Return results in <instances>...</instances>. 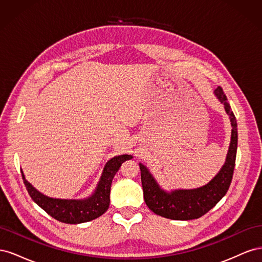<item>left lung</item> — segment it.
Listing matches in <instances>:
<instances>
[{"mask_svg":"<svg viewBox=\"0 0 262 262\" xmlns=\"http://www.w3.org/2000/svg\"><path fill=\"white\" fill-rule=\"evenodd\" d=\"M216 98L224 105L232 125L231 143L226 154L225 163L219 172L207 185L194 189H163L145 165L140 163L141 181L143 187L145 203L150 211L166 219L188 221L199 219L209 212L223 198L232 182L237 152V122L222 87L214 91Z\"/></svg>","mask_w":262,"mask_h":262,"instance_id":"left-lung-1","label":"left lung"}]
</instances>
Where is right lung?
Returning a JSON list of instances; mask_svg holds the SVG:
<instances>
[{"label":"right lung","mask_w":262,"mask_h":262,"mask_svg":"<svg viewBox=\"0 0 262 262\" xmlns=\"http://www.w3.org/2000/svg\"><path fill=\"white\" fill-rule=\"evenodd\" d=\"M131 158L132 155L123 154L109 160L105 165L94 192L84 199H57V198L45 195L26 180L23 170L21 176L31 199L50 216L62 223L80 224L99 217L108 210L113 179L121 167L122 163Z\"/></svg>","instance_id":"obj_1"}]
</instances>
